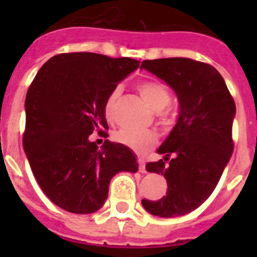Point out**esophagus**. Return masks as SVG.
Returning <instances> with one entry per match:
<instances>
[{
    "mask_svg": "<svg viewBox=\"0 0 257 257\" xmlns=\"http://www.w3.org/2000/svg\"><path fill=\"white\" fill-rule=\"evenodd\" d=\"M137 163H139V171H140L141 173H145V172H147L145 171V161L139 157V159H137Z\"/></svg>",
    "mask_w": 257,
    "mask_h": 257,
    "instance_id": "obj_1",
    "label": "esophagus"
}]
</instances>
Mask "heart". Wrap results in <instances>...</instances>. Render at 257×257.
Returning <instances> with one entry per match:
<instances>
[{
    "label": "heart",
    "instance_id": "obj_1",
    "mask_svg": "<svg viewBox=\"0 0 257 257\" xmlns=\"http://www.w3.org/2000/svg\"><path fill=\"white\" fill-rule=\"evenodd\" d=\"M139 92L153 110L160 112L169 104L171 94L167 86L159 81H144L139 85ZM120 94V89H113L108 96L104 105L105 117L108 120L113 118V106L117 97ZM114 140L121 145H125L133 151H145L149 147L156 144L157 135L153 131H135V129H120L114 133Z\"/></svg>",
    "mask_w": 257,
    "mask_h": 257
}]
</instances>
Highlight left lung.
Listing matches in <instances>:
<instances>
[{
    "instance_id": "1",
    "label": "left lung",
    "mask_w": 257,
    "mask_h": 257,
    "mask_svg": "<svg viewBox=\"0 0 257 257\" xmlns=\"http://www.w3.org/2000/svg\"><path fill=\"white\" fill-rule=\"evenodd\" d=\"M141 68L167 82L180 104L177 122L157 149L164 159L145 167L164 175L167 195L157 201L143 199L141 204L160 217L185 215L211 196L231 159L235 101L209 64L175 57L145 60Z\"/></svg>"
}]
</instances>
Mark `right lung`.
Listing matches in <instances>:
<instances>
[{"label": "right lung", "mask_w": 257, "mask_h": 257, "mask_svg": "<svg viewBox=\"0 0 257 257\" xmlns=\"http://www.w3.org/2000/svg\"><path fill=\"white\" fill-rule=\"evenodd\" d=\"M140 61L104 54L62 53L41 66L25 100L24 149L38 185L57 207L93 213L104 205L110 180L137 172L136 156L125 145L89 140L108 136L104 105L113 89Z\"/></svg>", "instance_id": "obj_1"}]
</instances>
